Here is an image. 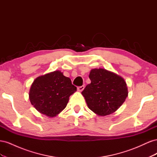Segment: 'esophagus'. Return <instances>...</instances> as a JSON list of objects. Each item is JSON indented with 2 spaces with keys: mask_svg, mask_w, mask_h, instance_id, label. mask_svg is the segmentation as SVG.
<instances>
[{
  "mask_svg": "<svg viewBox=\"0 0 157 157\" xmlns=\"http://www.w3.org/2000/svg\"><path fill=\"white\" fill-rule=\"evenodd\" d=\"M84 86H78L77 88V90H78V91H79V92H82V90H84Z\"/></svg>",
  "mask_w": 157,
  "mask_h": 157,
  "instance_id": "34e87169",
  "label": "esophagus"
}]
</instances>
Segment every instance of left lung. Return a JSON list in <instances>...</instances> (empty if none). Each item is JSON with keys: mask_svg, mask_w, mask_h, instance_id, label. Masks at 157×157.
Here are the masks:
<instances>
[{"mask_svg": "<svg viewBox=\"0 0 157 157\" xmlns=\"http://www.w3.org/2000/svg\"><path fill=\"white\" fill-rule=\"evenodd\" d=\"M89 78L91 83L82 92L90 110L99 116L116 111L128 96L126 82L120 76L104 69H94Z\"/></svg>", "mask_w": 157, "mask_h": 157, "instance_id": "left-lung-1", "label": "left lung"}]
</instances>
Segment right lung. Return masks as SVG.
<instances>
[{
	"label": "right lung",
	"mask_w": 157,
	"mask_h": 157,
	"mask_svg": "<svg viewBox=\"0 0 157 157\" xmlns=\"http://www.w3.org/2000/svg\"><path fill=\"white\" fill-rule=\"evenodd\" d=\"M77 91L69 77L56 71L36 78L31 85L29 99L40 113L54 117L67 106L71 95Z\"/></svg>",
	"instance_id": "obj_1"
}]
</instances>
